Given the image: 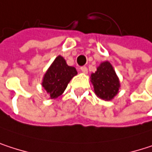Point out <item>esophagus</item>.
I'll return each instance as SVG.
<instances>
[{
  "label": "esophagus",
  "mask_w": 152,
  "mask_h": 152,
  "mask_svg": "<svg viewBox=\"0 0 152 152\" xmlns=\"http://www.w3.org/2000/svg\"><path fill=\"white\" fill-rule=\"evenodd\" d=\"M80 70H81V72H84V73H88V68H87L86 66L81 67V68H80Z\"/></svg>",
  "instance_id": "esophagus-1"
}]
</instances>
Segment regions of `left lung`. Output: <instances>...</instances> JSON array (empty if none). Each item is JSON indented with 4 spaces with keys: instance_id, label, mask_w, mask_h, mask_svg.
Wrapping results in <instances>:
<instances>
[{
    "instance_id": "left-lung-1",
    "label": "left lung",
    "mask_w": 152,
    "mask_h": 152,
    "mask_svg": "<svg viewBox=\"0 0 152 152\" xmlns=\"http://www.w3.org/2000/svg\"><path fill=\"white\" fill-rule=\"evenodd\" d=\"M95 94L100 99L111 101L117 96L120 88L119 79L112 64L108 61L102 62L90 77Z\"/></svg>"
}]
</instances>
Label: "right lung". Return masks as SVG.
Here are the masks:
<instances>
[{
  "label": "right lung",
  "mask_w": 152,
  "mask_h": 152,
  "mask_svg": "<svg viewBox=\"0 0 152 152\" xmlns=\"http://www.w3.org/2000/svg\"><path fill=\"white\" fill-rule=\"evenodd\" d=\"M75 67L69 66L62 56H58L45 72L41 86L51 99L60 96L71 80L77 75Z\"/></svg>",
  "instance_id": "obj_1"
}]
</instances>
